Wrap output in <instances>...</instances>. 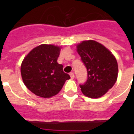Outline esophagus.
<instances>
[{
	"mask_svg": "<svg viewBox=\"0 0 134 134\" xmlns=\"http://www.w3.org/2000/svg\"><path fill=\"white\" fill-rule=\"evenodd\" d=\"M69 75H70V77H71V79H74V77H75V76H74V74L73 72H71V73L69 74Z\"/></svg>",
	"mask_w": 134,
	"mask_h": 134,
	"instance_id": "34e87169",
	"label": "esophagus"
}]
</instances>
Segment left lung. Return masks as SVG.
<instances>
[{
    "label": "left lung",
    "mask_w": 134,
    "mask_h": 134,
    "mask_svg": "<svg viewBox=\"0 0 134 134\" xmlns=\"http://www.w3.org/2000/svg\"><path fill=\"white\" fill-rule=\"evenodd\" d=\"M77 52L88 72L87 81L80 85L82 92L90 98L102 97L117 81L118 66L116 59L105 46L94 40L79 44Z\"/></svg>",
    "instance_id": "8db88e82"
}]
</instances>
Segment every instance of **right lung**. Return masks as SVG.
Segmentation results:
<instances>
[{
    "mask_svg": "<svg viewBox=\"0 0 134 134\" xmlns=\"http://www.w3.org/2000/svg\"><path fill=\"white\" fill-rule=\"evenodd\" d=\"M60 48L41 44L28 53L21 63V74L25 86L37 96L49 98L60 91L70 79L57 62Z\"/></svg>",
    "mask_w": 134,
    "mask_h": 134,
    "instance_id": "right-lung-1",
    "label": "right lung"
}]
</instances>
